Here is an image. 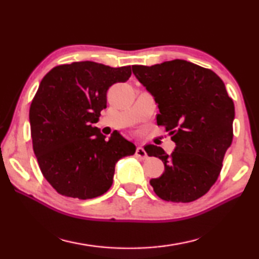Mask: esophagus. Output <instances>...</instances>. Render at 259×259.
<instances>
[{"instance_id": "1", "label": "esophagus", "mask_w": 259, "mask_h": 259, "mask_svg": "<svg viewBox=\"0 0 259 259\" xmlns=\"http://www.w3.org/2000/svg\"><path fill=\"white\" fill-rule=\"evenodd\" d=\"M136 155H137L138 157H140V159H143V160H145L146 157H147V154H146L145 150H144V148L140 147V146H138L137 148H136Z\"/></svg>"}]
</instances>
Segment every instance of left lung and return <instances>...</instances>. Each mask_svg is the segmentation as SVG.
Instances as JSON below:
<instances>
[{
	"label": "left lung",
	"mask_w": 259,
	"mask_h": 259,
	"mask_svg": "<svg viewBox=\"0 0 259 259\" xmlns=\"http://www.w3.org/2000/svg\"><path fill=\"white\" fill-rule=\"evenodd\" d=\"M133 72L154 97L157 125L176 143L170 155L145 147L164 164L162 176L150 181L155 194L171 202L198 200L216 183L233 139L234 104L224 82L211 69L182 59L134 65Z\"/></svg>",
	"instance_id": "8db88e82"
}]
</instances>
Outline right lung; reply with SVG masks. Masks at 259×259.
<instances>
[{"mask_svg": "<svg viewBox=\"0 0 259 259\" xmlns=\"http://www.w3.org/2000/svg\"><path fill=\"white\" fill-rule=\"evenodd\" d=\"M130 75V66L75 61L42 78L29 108L30 136L43 177L60 195H103L112 186L116 162L135 154L134 144L119 133L105 139L93 126L106 108L109 87Z\"/></svg>", "mask_w": 259, "mask_h": 259, "instance_id": "obj_1", "label": "right lung"}]
</instances>
